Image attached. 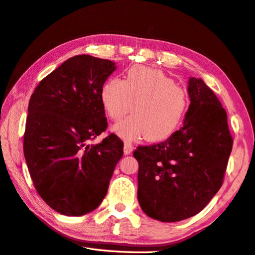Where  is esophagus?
<instances>
[{
	"label": "esophagus",
	"instance_id": "34e87169",
	"mask_svg": "<svg viewBox=\"0 0 255 255\" xmlns=\"http://www.w3.org/2000/svg\"><path fill=\"white\" fill-rule=\"evenodd\" d=\"M132 151V145L129 141H125L124 143V152L125 155H129Z\"/></svg>",
	"mask_w": 255,
	"mask_h": 255
}]
</instances>
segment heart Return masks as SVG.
<instances>
[{
  "label": "heart",
  "instance_id": "b5f03b06",
  "mask_svg": "<svg viewBox=\"0 0 255 255\" xmlns=\"http://www.w3.org/2000/svg\"><path fill=\"white\" fill-rule=\"evenodd\" d=\"M101 105L108 117L120 120L113 130L126 140L146 138L151 142L167 139L177 130L188 107L183 88L158 69L136 66L129 69L125 80L113 78L100 91Z\"/></svg>",
  "mask_w": 255,
  "mask_h": 255
}]
</instances>
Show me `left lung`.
Segmentation results:
<instances>
[{"label": "left lung", "mask_w": 255, "mask_h": 255, "mask_svg": "<svg viewBox=\"0 0 255 255\" xmlns=\"http://www.w3.org/2000/svg\"><path fill=\"white\" fill-rule=\"evenodd\" d=\"M183 127L167 140L138 147V202L160 222H179L200 213L223 183L233 139L228 115L201 78L191 77Z\"/></svg>", "instance_id": "8db88e82"}]
</instances>
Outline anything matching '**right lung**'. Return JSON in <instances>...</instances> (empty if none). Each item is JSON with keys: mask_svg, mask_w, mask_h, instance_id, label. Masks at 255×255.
<instances>
[{"mask_svg": "<svg viewBox=\"0 0 255 255\" xmlns=\"http://www.w3.org/2000/svg\"><path fill=\"white\" fill-rule=\"evenodd\" d=\"M117 69L110 60L75 55L41 80L32 94L24 132L25 161L41 198L60 214L81 216L108 191L124 142L107 128L100 91Z\"/></svg>", "mask_w": 255, "mask_h": 255, "instance_id": "add662e5", "label": "right lung"}]
</instances>
